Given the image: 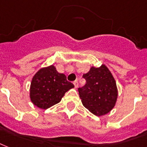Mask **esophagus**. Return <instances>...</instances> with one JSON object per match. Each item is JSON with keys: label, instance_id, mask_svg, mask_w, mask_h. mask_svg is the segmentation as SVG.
I'll use <instances>...</instances> for the list:
<instances>
[{"label": "esophagus", "instance_id": "34e87169", "mask_svg": "<svg viewBox=\"0 0 147 147\" xmlns=\"http://www.w3.org/2000/svg\"><path fill=\"white\" fill-rule=\"evenodd\" d=\"M74 87L75 88H77L78 87V82H77V80H75V81H74Z\"/></svg>", "mask_w": 147, "mask_h": 147}]
</instances>
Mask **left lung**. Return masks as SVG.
I'll return each mask as SVG.
<instances>
[{
	"instance_id": "obj_1",
	"label": "left lung",
	"mask_w": 147,
	"mask_h": 147,
	"mask_svg": "<svg viewBox=\"0 0 147 147\" xmlns=\"http://www.w3.org/2000/svg\"><path fill=\"white\" fill-rule=\"evenodd\" d=\"M83 77L86 84L78 90L84 107L97 117L107 114L116 105L118 96L116 80L110 70L104 64L100 67L92 66Z\"/></svg>"
}]
</instances>
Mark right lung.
<instances>
[{
    "label": "right lung",
    "mask_w": 147,
    "mask_h": 147,
    "mask_svg": "<svg viewBox=\"0 0 147 147\" xmlns=\"http://www.w3.org/2000/svg\"><path fill=\"white\" fill-rule=\"evenodd\" d=\"M74 87L65 74L58 72L53 65L42 67L30 83V101L37 107L46 110L59 103L66 92Z\"/></svg>",
    "instance_id": "add662e5"
}]
</instances>
